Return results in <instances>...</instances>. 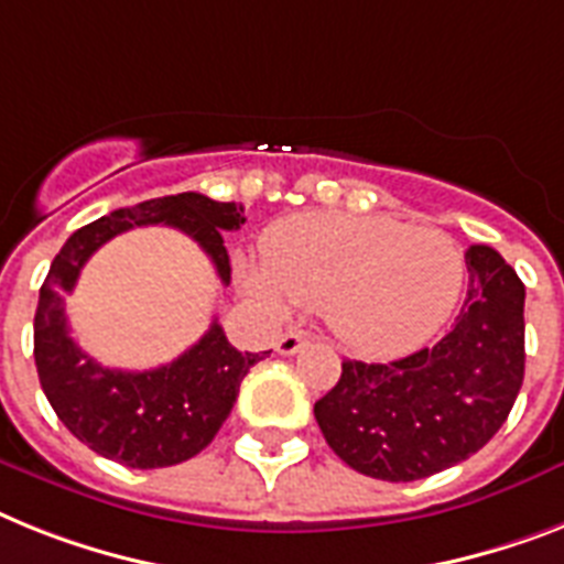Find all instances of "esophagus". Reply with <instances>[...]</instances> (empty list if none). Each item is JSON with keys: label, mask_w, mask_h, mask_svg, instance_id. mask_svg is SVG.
I'll return each instance as SVG.
<instances>
[{"label": "esophagus", "mask_w": 564, "mask_h": 564, "mask_svg": "<svg viewBox=\"0 0 564 564\" xmlns=\"http://www.w3.org/2000/svg\"><path fill=\"white\" fill-rule=\"evenodd\" d=\"M302 346H305V334H302V332H285L282 337L276 339V351H279V355H285V357L296 355Z\"/></svg>", "instance_id": "34e87169"}]
</instances>
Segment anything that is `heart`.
Instances as JSON below:
<instances>
[{"label":"heart","mask_w":564,"mask_h":564,"mask_svg":"<svg viewBox=\"0 0 564 564\" xmlns=\"http://www.w3.org/2000/svg\"><path fill=\"white\" fill-rule=\"evenodd\" d=\"M241 288L268 311H323L360 355H403L446 323L464 285L455 241L389 216L302 213L262 239V264H239Z\"/></svg>","instance_id":"1"}]
</instances>
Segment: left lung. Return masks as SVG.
<instances>
[{
	"label": "left lung",
	"instance_id": "8db88e82",
	"mask_svg": "<svg viewBox=\"0 0 564 564\" xmlns=\"http://www.w3.org/2000/svg\"><path fill=\"white\" fill-rule=\"evenodd\" d=\"M467 271L453 332L403 360H343L337 386L314 403L328 446L362 476H435L510 415L524 380V285L487 245L467 250Z\"/></svg>",
	"mask_w": 564,
	"mask_h": 564
}]
</instances>
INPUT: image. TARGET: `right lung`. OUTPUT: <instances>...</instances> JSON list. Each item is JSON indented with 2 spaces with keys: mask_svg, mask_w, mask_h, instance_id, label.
Returning a JSON list of instances; mask_svg holds the SVG:
<instances>
[{
  "mask_svg": "<svg viewBox=\"0 0 564 564\" xmlns=\"http://www.w3.org/2000/svg\"><path fill=\"white\" fill-rule=\"evenodd\" d=\"M241 213V204L213 202L202 193L152 198L80 227L51 262L34 316L36 375L65 430L97 455L132 469L172 467L193 458L227 421L250 366L271 351L241 355L213 319L209 332L178 360L149 371L106 369L68 334L63 293L72 291L97 248L147 225L187 232L213 259L218 279L227 285L230 256L225 232L245 225Z\"/></svg>",
  "mask_w": 564,
  "mask_h": 564,
  "instance_id": "obj_1",
  "label": "right lung"
}]
</instances>
